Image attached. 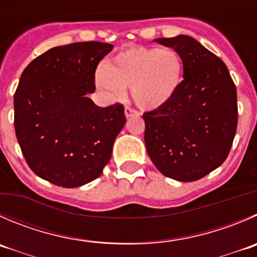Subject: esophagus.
<instances>
[{"label":"esophagus","instance_id":"1","mask_svg":"<svg viewBox=\"0 0 257 257\" xmlns=\"http://www.w3.org/2000/svg\"><path fill=\"white\" fill-rule=\"evenodd\" d=\"M124 113H125L126 118H131V116H139V115H141V114H139V111L134 110V109L131 108V106H125V109H124Z\"/></svg>","mask_w":257,"mask_h":257}]
</instances>
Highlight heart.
I'll use <instances>...</instances> for the list:
<instances>
[{"instance_id": "b5f03b06", "label": "heart", "mask_w": 257, "mask_h": 257, "mask_svg": "<svg viewBox=\"0 0 257 257\" xmlns=\"http://www.w3.org/2000/svg\"><path fill=\"white\" fill-rule=\"evenodd\" d=\"M182 76L183 62L174 50L133 46L111 57L106 69H99L95 84L114 99H120L124 89L131 88L139 108L156 110L174 98Z\"/></svg>"}]
</instances>
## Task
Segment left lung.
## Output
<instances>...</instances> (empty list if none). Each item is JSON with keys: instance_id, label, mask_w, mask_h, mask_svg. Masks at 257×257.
Instances as JSON below:
<instances>
[{"instance_id": "obj_1", "label": "left lung", "mask_w": 257, "mask_h": 257, "mask_svg": "<svg viewBox=\"0 0 257 257\" xmlns=\"http://www.w3.org/2000/svg\"><path fill=\"white\" fill-rule=\"evenodd\" d=\"M183 62L174 98L144 113V142L162 174L181 182L202 178L225 162L237 128V93L225 62L193 37L156 39Z\"/></svg>"}]
</instances>
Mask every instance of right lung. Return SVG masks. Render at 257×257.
<instances>
[{
	"label": "right lung",
	"instance_id": "add662e5",
	"mask_svg": "<svg viewBox=\"0 0 257 257\" xmlns=\"http://www.w3.org/2000/svg\"><path fill=\"white\" fill-rule=\"evenodd\" d=\"M104 42L52 47L30 62L14 96L15 132L27 164L40 178L65 188L94 181L110 161L126 119L121 104L100 108L95 70L113 50Z\"/></svg>",
	"mask_w": 257,
	"mask_h": 257
}]
</instances>
